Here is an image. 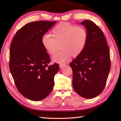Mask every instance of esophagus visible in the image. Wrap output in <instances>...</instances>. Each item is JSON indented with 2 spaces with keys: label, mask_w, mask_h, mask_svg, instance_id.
I'll return each instance as SVG.
<instances>
[{
  "label": "esophagus",
  "mask_w": 121,
  "mask_h": 121,
  "mask_svg": "<svg viewBox=\"0 0 121 121\" xmlns=\"http://www.w3.org/2000/svg\"><path fill=\"white\" fill-rule=\"evenodd\" d=\"M65 65V64H60V65H59V67H60V68H62L63 66H64V65Z\"/></svg>",
  "instance_id": "34e87169"
}]
</instances>
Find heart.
<instances>
[{
	"instance_id": "heart-1",
	"label": "heart",
	"mask_w": 121,
	"mask_h": 121,
	"mask_svg": "<svg viewBox=\"0 0 121 121\" xmlns=\"http://www.w3.org/2000/svg\"><path fill=\"white\" fill-rule=\"evenodd\" d=\"M52 36H42L41 43L51 56L56 54L60 45L61 50L53 58L55 62H65L71 56H77L83 52L87 40V31L82 26L61 22L53 28Z\"/></svg>"
}]
</instances>
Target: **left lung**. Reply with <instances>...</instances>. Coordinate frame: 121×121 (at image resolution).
<instances>
[{
  "label": "left lung",
  "instance_id": "left-lung-1",
  "mask_svg": "<svg viewBox=\"0 0 121 121\" xmlns=\"http://www.w3.org/2000/svg\"><path fill=\"white\" fill-rule=\"evenodd\" d=\"M87 31L84 49L70 63L73 87L78 95L92 99L101 93L110 69V52L102 30L90 20L81 23Z\"/></svg>",
  "mask_w": 121,
  "mask_h": 121
}]
</instances>
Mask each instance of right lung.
<instances>
[{"label": "right lung", "mask_w": 121, "mask_h": 121, "mask_svg": "<svg viewBox=\"0 0 121 121\" xmlns=\"http://www.w3.org/2000/svg\"><path fill=\"white\" fill-rule=\"evenodd\" d=\"M56 21L27 23L16 32L9 50V69L17 90L27 99L37 101L52 91L59 65L50 62L41 39Z\"/></svg>", "instance_id": "obj_1"}]
</instances>
